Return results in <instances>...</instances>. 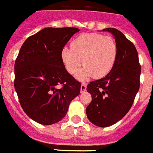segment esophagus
I'll use <instances>...</instances> for the list:
<instances>
[{"label":"esophagus","mask_w":153,"mask_h":153,"mask_svg":"<svg viewBox=\"0 0 153 153\" xmlns=\"http://www.w3.org/2000/svg\"><path fill=\"white\" fill-rule=\"evenodd\" d=\"M86 84L85 83H83L82 84H81V86H80V91L81 93H83V92L86 91Z\"/></svg>","instance_id":"1"}]
</instances>
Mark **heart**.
I'll use <instances>...</instances> for the list:
<instances>
[{
	"label": "heart",
	"mask_w": 153,
	"mask_h": 153,
	"mask_svg": "<svg viewBox=\"0 0 153 153\" xmlns=\"http://www.w3.org/2000/svg\"><path fill=\"white\" fill-rule=\"evenodd\" d=\"M71 49L64 47L61 51V59L67 72L74 75L81 70L76 77L84 80L93 76H106L113 69L117 56V46L110 36L98 33H85L76 37L70 44Z\"/></svg>",
	"instance_id": "1"
}]
</instances>
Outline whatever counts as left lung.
<instances>
[{
  "instance_id": "obj_1",
  "label": "left lung",
  "mask_w": 153,
  "mask_h": 153,
  "mask_svg": "<svg viewBox=\"0 0 153 153\" xmlns=\"http://www.w3.org/2000/svg\"><path fill=\"white\" fill-rule=\"evenodd\" d=\"M114 36L117 56L111 71L102 79L92 81L86 90L92 101L86 107L87 118L94 125L107 127L126 116L140 86L141 66L134 44L115 28H106Z\"/></svg>"
}]
</instances>
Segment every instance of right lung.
<instances>
[{"instance_id":"add662e5","label":"right lung","mask_w":153,"mask_h":153,"mask_svg":"<svg viewBox=\"0 0 153 153\" xmlns=\"http://www.w3.org/2000/svg\"><path fill=\"white\" fill-rule=\"evenodd\" d=\"M76 27H47L29 36L14 63V88L24 111L43 125L59 122L81 83L67 71L61 51Z\"/></svg>"}]
</instances>
